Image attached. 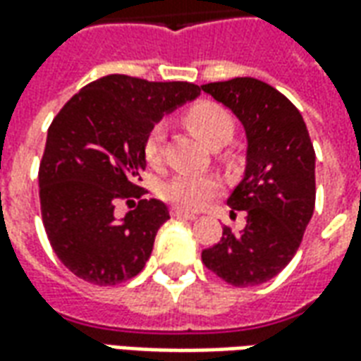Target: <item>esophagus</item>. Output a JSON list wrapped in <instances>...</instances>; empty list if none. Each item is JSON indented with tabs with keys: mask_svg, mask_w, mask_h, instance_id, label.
<instances>
[{
	"mask_svg": "<svg viewBox=\"0 0 361 361\" xmlns=\"http://www.w3.org/2000/svg\"><path fill=\"white\" fill-rule=\"evenodd\" d=\"M172 216L173 219H183V220H195L197 219L193 212L180 211V209H172Z\"/></svg>",
	"mask_w": 361,
	"mask_h": 361,
	"instance_id": "34e87169",
	"label": "esophagus"
}]
</instances>
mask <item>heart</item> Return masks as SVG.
<instances>
[{"label":"heart","mask_w":361,"mask_h":361,"mask_svg":"<svg viewBox=\"0 0 361 361\" xmlns=\"http://www.w3.org/2000/svg\"><path fill=\"white\" fill-rule=\"evenodd\" d=\"M185 126L195 131L211 149L224 147L234 135V121L224 108L214 102H201L185 114ZM166 127L157 126L147 137L145 157L150 166H160L164 160ZM220 181L207 173H180L162 185V197L181 211H197L216 197Z\"/></svg>","instance_id":"heart-1"}]
</instances>
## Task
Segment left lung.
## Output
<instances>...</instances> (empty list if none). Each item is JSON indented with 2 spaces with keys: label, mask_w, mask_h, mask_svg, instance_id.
<instances>
[{
  "label": "left lung",
  "mask_w": 361,
  "mask_h": 361,
  "mask_svg": "<svg viewBox=\"0 0 361 361\" xmlns=\"http://www.w3.org/2000/svg\"><path fill=\"white\" fill-rule=\"evenodd\" d=\"M203 92L240 119L245 131V170L228 197L245 211V226L203 251L204 267L228 284L257 286L292 261L315 207V150L294 104L253 77L209 82ZM232 211V212H234Z\"/></svg>",
  "instance_id": "1"
}]
</instances>
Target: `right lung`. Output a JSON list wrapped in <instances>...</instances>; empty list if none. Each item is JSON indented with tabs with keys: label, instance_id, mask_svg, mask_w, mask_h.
Here are the masks:
<instances>
[{
	"label": "right lung",
	"instance_id": "1",
	"mask_svg": "<svg viewBox=\"0 0 361 361\" xmlns=\"http://www.w3.org/2000/svg\"><path fill=\"white\" fill-rule=\"evenodd\" d=\"M199 94L193 82L106 75L51 121L38 172L40 207L51 247L75 276L114 286L142 271L158 228L170 219L168 207L142 199L118 216L114 204L139 191L154 126Z\"/></svg>",
	"mask_w": 361,
	"mask_h": 361
}]
</instances>
